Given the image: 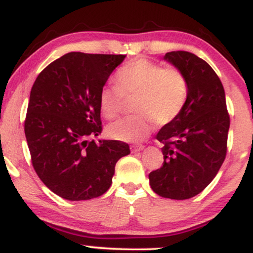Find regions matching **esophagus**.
I'll return each mask as SVG.
<instances>
[{
  "mask_svg": "<svg viewBox=\"0 0 253 253\" xmlns=\"http://www.w3.org/2000/svg\"><path fill=\"white\" fill-rule=\"evenodd\" d=\"M145 149V146L144 145H140V144H138V145H132V146H130V150H132V152H139V151H141V150H144Z\"/></svg>",
  "mask_w": 253,
  "mask_h": 253,
  "instance_id": "obj_1",
  "label": "esophagus"
}]
</instances>
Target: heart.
<instances>
[{"label": "heart", "instance_id": "obj_1", "mask_svg": "<svg viewBox=\"0 0 253 253\" xmlns=\"http://www.w3.org/2000/svg\"><path fill=\"white\" fill-rule=\"evenodd\" d=\"M188 97L187 78L176 68H164L146 58L124 65L115 75V85H106L98 94V108L107 120H115L125 100H133L136 115L109 125V138L121 141L143 140L157 123L165 126L175 121Z\"/></svg>", "mask_w": 253, "mask_h": 253}]
</instances>
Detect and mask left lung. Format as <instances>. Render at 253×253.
<instances>
[{"mask_svg": "<svg viewBox=\"0 0 253 253\" xmlns=\"http://www.w3.org/2000/svg\"><path fill=\"white\" fill-rule=\"evenodd\" d=\"M164 58L187 78L188 97L179 117L157 134L164 162L149 179L159 196L187 200L213 181L225 161L229 114L222 83L210 64L187 51Z\"/></svg>", "mask_w": 253, "mask_h": 253, "instance_id": "left-lung-1", "label": "left lung"}]
</instances>
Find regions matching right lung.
Instances as JSON below:
<instances>
[{"label":"right lung","instance_id":"1","mask_svg":"<svg viewBox=\"0 0 253 253\" xmlns=\"http://www.w3.org/2000/svg\"><path fill=\"white\" fill-rule=\"evenodd\" d=\"M125 57L70 52L48 64L32 86L25 119L32 165L63 199L102 195L117 162L130 152L120 140H88L102 132L98 94Z\"/></svg>","mask_w":253,"mask_h":253}]
</instances>
